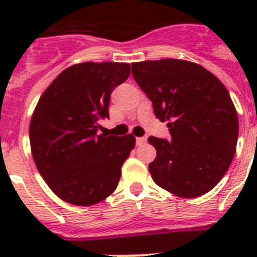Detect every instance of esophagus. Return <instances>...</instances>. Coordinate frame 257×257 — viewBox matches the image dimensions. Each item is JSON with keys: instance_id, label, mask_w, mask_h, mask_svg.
<instances>
[{"instance_id": "esophagus-1", "label": "esophagus", "mask_w": 257, "mask_h": 257, "mask_svg": "<svg viewBox=\"0 0 257 257\" xmlns=\"http://www.w3.org/2000/svg\"><path fill=\"white\" fill-rule=\"evenodd\" d=\"M145 143H147V139H145V137H137L136 139V144L137 145H144Z\"/></svg>"}]
</instances>
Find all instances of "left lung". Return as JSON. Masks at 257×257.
I'll use <instances>...</instances> for the list:
<instances>
[{
    "instance_id": "obj_1",
    "label": "left lung",
    "mask_w": 257,
    "mask_h": 257,
    "mask_svg": "<svg viewBox=\"0 0 257 257\" xmlns=\"http://www.w3.org/2000/svg\"><path fill=\"white\" fill-rule=\"evenodd\" d=\"M132 74L171 133V140L148 139L157 151L149 164L153 181L181 197L211 191L229 168L239 136L225 86L201 65L175 58L133 62Z\"/></svg>"
}]
</instances>
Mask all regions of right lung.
Segmentation results:
<instances>
[{
	"label": "right lung",
	"instance_id": "1",
	"mask_svg": "<svg viewBox=\"0 0 257 257\" xmlns=\"http://www.w3.org/2000/svg\"><path fill=\"white\" fill-rule=\"evenodd\" d=\"M126 62H84L65 69L46 89L29 128L40 175L66 203L93 205L114 192L135 137L97 135L109 118L114 88L129 77Z\"/></svg>",
	"mask_w": 257,
	"mask_h": 257
}]
</instances>
